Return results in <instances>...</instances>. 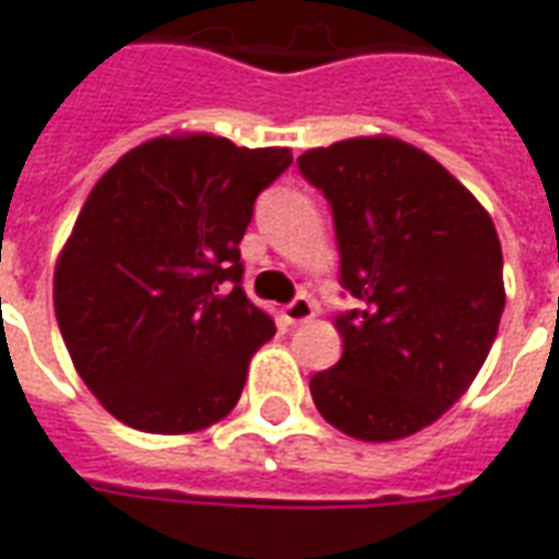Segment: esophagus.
Returning <instances> with one entry per match:
<instances>
[{"label": "esophagus", "mask_w": 559, "mask_h": 559, "mask_svg": "<svg viewBox=\"0 0 559 559\" xmlns=\"http://www.w3.org/2000/svg\"><path fill=\"white\" fill-rule=\"evenodd\" d=\"M312 312H316V307H312V300L307 298V295H298V298L292 300V304H286V307H283V316H286L288 324L307 322V319H312Z\"/></svg>", "instance_id": "obj_1"}]
</instances>
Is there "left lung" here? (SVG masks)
I'll list each match as a JSON object with an SVG mask.
<instances>
[{
  "mask_svg": "<svg viewBox=\"0 0 559 559\" xmlns=\"http://www.w3.org/2000/svg\"><path fill=\"white\" fill-rule=\"evenodd\" d=\"M300 174L334 210L343 358L310 379L328 425L364 442L418 433L488 358L506 307L488 210L425 150L376 134L307 150Z\"/></svg>",
  "mask_w": 559,
  "mask_h": 559,
  "instance_id": "1",
  "label": "left lung"
}]
</instances>
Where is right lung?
<instances>
[{
    "instance_id": "right-lung-1",
    "label": "right lung",
    "mask_w": 559,
    "mask_h": 559,
    "mask_svg": "<svg viewBox=\"0 0 559 559\" xmlns=\"http://www.w3.org/2000/svg\"><path fill=\"white\" fill-rule=\"evenodd\" d=\"M288 146L162 134L129 150L86 198L53 271L74 370L122 425L195 433L240 400L276 324L240 286V240Z\"/></svg>"
}]
</instances>
